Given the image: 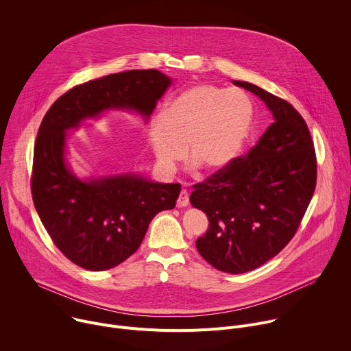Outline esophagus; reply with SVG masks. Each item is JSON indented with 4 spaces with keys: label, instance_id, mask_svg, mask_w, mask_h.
Here are the masks:
<instances>
[{
    "label": "esophagus",
    "instance_id": "1",
    "mask_svg": "<svg viewBox=\"0 0 351 351\" xmlns=\"http://www.w3.org/2000/svg\"><path fill=\"white\" fill-rule=\"evenodd\" d=\"M178 206L179 207H187L189 206V191L187 190H182L180 194H179V198H178Z\"/></svg>",
    "mask_w": 351,
    "mask_h": 351
}]
</instances>
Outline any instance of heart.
<instances>
[{"label": "heart", "mask_w": 351, "mask_h": 351, "mask_svg": "<svg viewBox=\"0 0 351 351\" xmlns=\"http://www.w3.org/2000/svg\"><path fill=\"white\" fill-rule=\"evenodd\" d=\"M253 103L237 88L191 86L173 95L147 134L157 162L173 168L186 154L203 171L225 169L241 152L253 123Z\"/></svg>", "instance_id": "heart-1"}]
</instances>
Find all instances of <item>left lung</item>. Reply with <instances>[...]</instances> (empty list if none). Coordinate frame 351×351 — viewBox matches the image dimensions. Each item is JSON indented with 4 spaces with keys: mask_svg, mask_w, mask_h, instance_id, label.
<instances>
[{
    "mask_svg": "<svg viewBox=\"0 0 351 351\" xmlns=\"http://www.w3.org/2000/svg\"><path fill=\"white\" fill-rule=\"evenodd\" d=\"M258 95L274 123L247 156L191 186L190 203L210 228L195 241L198 253L228 274L253 271L275 257L295 234L317 184V157L303 117L267 90L233 82Z\"/></svg>",
    "mask_w": 351,
    "mask_h": 351,
    "instance_id": "8db88e82",
    "label": "left lung"
}]
</instances>
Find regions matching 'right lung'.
I'll list each match as a JSON object with an SVG mask.
<instances>
[{"mask_svg":"<svg viewBox=\"0 0 351 351\" xmlns=\"http://www.w3.org/2000/svg\"><path fill=\"white\" fill-rule=\"evenodd\" d=\"M169 84L157 69L93 79L62 94L41 121L30 179L33 203L60 252L84 269L107 271L129 258L152 219L175 208L182 186L136 175L83 182L65 164V130L108 108H130L148 118Z\"/></svg>","mask_w":351,"mask_h":351,"instance_id":"obj_1","label":"right lung"}]
</instances>
